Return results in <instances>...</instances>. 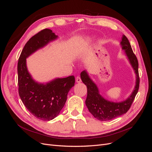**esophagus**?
I'll use <instances>...</instances> for the list:
<instances>
[{
  "mask_svg": "<svg viewBox=\"0 0 152 152\" xmlns=\"http://www.w3.org/2000/svg\"><path fill=\"white\" fill-rule=\"evenodd\" d=\"M76 82H77V83H80V82H82L80 77H79V76L77 77V78H76Z\"/></svg>",
  "mask_w": 152,
  "mask_h": 152,
  "instance_id": "esophagus-1",
  "label": "esophagus"
}]
</instances>
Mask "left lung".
Wrapping results in <instances>:
<instances>
[{"instance_id":"obj_1","label":"left lung","mask_w":152,"mask_h":152,"mask_svg":"<svg viewBox=\"0 0 152 152\" xmlns=\"http://www.w3.org/2000/svg\"><path fill=\"white\" fill-rule=\"evenodd\" d=\"M122 49L124 50L129 61L136 73V85L131 94L126 99L121 102H113L106 99L99 94L98 87L91 79L86 70L80 73L81 80L86 85L87 96L86 104L89 112L101 121H107L125 114L134 101L137 93L140 86V77L138 73V61L132 51L131 44L126 37L123 35L121 42Z\"/></svg>"}]
</instances>
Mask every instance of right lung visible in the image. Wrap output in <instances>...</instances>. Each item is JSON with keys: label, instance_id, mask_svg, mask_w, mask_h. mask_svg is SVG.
<instances>
[{"label": "right lung", "instance_id": "1", "mask_svg": "<svg viewBox=\"0 0 152 152\" xmlns=\"http://www.w3.org/2000/svg\"><path fill=\"white\" fill-rule=\"evenodd\" d=\"M58 37L51 30H41L26 42L18 59L20 97L27 110L35 117L42 121L53 120L58 115L66 103L69 91L74 86L75 77L56 78L47 83H39L29 73L26 58Z\"/></svg>", "mask_w": 152, "mask_h": 152}]
</instances>
